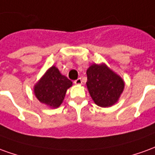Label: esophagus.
<instances>
[{
    "label": "esophagus",
    "mask_w": 155,
    "mask_h": 155,
    "mask_svg": "<svg viewBox=\"0 0 155 155\" xmlns=\"http://www.w3.org/2000/svg\"><path fill=\"white\" fill-rule=\"evenodd\" d=\"M74 83L77 84V85H80V84H82V79H81V78H78L77 80H75V81H74Z\"/></svg>",
    "instance_id": "esophagus-1"
}]
</instances>
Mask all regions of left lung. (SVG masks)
<instances>
[{
    "label": "left lung",
    "mask_w": 155,
    "mask_h": 155,
    "mask_svg": "<svg viewBox=\"0 0 155 155\" xmlns=\"http://www.w3.org/2000/svg\"><path fill=\"white\" fill-rule=\"evenodd\" d=\"M87 87L97 106L108 107L118 103L124 89V81L105 63L91 65L87 70Z\"/></svg>",
    "instance_id": "obj_1"
}]
</instances>
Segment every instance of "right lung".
Wrapping results in <instances>:
<instances>
[{
  "mask_svg": "<svg viewBox=\"0 0 155 155\" xmlns=\"http://www.w3.org/2000/svg\"><path fill=\"white\" fill-rule=\"evenodd\" d=\"M72 86V81L62 75L57 67L51 66L34 85L33 91L41 104L57 108L64 100L67 90Z\"/></svg>",
  "mask_w": 155,
  "mask_h": 155,
  "instance_id": "obj_1",
  "label": "right lung"
}]
</instances>
